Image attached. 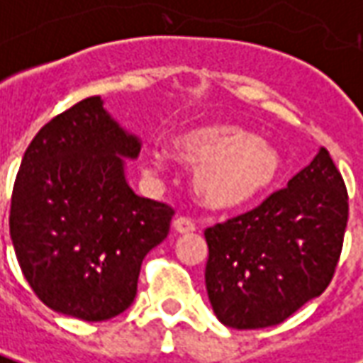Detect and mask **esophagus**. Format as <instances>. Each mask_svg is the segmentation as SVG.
Instances as JSON below:
<instances>
[{
	"instance_id": "1",
	"label": "esophagus",
	"mask_w": 363,
	"mask_h": 363,
	"mask_svg": "<svg viewBox=\"0 0 363 363\" xmlns=\"http://www.w3.org/2000/svg\"><path fill=\"white\" fill-rule=\"evenodd\" d=\"M172 228L177 230L179 234H189V233H194L196 230V226L192 223L191 218H186V216H179L174 223H172Z\"/></svg>"
}]
</instances>
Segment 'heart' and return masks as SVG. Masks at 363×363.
Masks as SVG:
<instances>
[{
  "label": "heart",
  "instance_id": "1",
  "mask_svg": "<svg viewBox=\"0 0 363 363\" xmlns=\"http://www.w3.org/2000/svg\"><path fill=\"white\" fill-rule=\"evenodd\" d=\"M171 155L194 169L192 189L213 211H238L264 201L282 177L284 159L270 140L234 123H206L179 130ZM150 169H161L152 157Z\"/></svg>",
  "mask_w": 363,
  "mask_h": 363
}]
</instances>
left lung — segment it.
<instances>
[{
    "mask_svg": "<svg viewBox=\"0 0 363 363\" xmlns=\"http://www.w3.org/2000/svg\"><path fill=\"white\" fill-rule=\"evenodd\" d=\"M347 191L326 149L260 206L204 230V282L216 318L236 330L276 326L336 272Z\"/></svg>",
    "mask_w": 363,
    "mask_h": 363,
    "instance_id": "1",
    "label": "left lung"
}]
</instances>
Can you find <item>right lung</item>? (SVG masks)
I'll use <instances>...</instances> for the list:
<instances>
[{
	"label": "right lung",
	"instance_id": "add662e5",
	"mask_svg": "<svg viewBox=\"0 0 363 363\" xmlns=\"http://www.w3.org/2000/svg\"><path fill=\"white\" fill-rule=\"evenodd\" d=\"M139 150L101 97L53 117L27 147L9 234L31 290L59 314L119 316L137 296L143 258L169 234L174 211L135 194L125 177Z\"/></svg>",
	"mask_w": 363,
	"mask_h": 363
}]
</instances>
